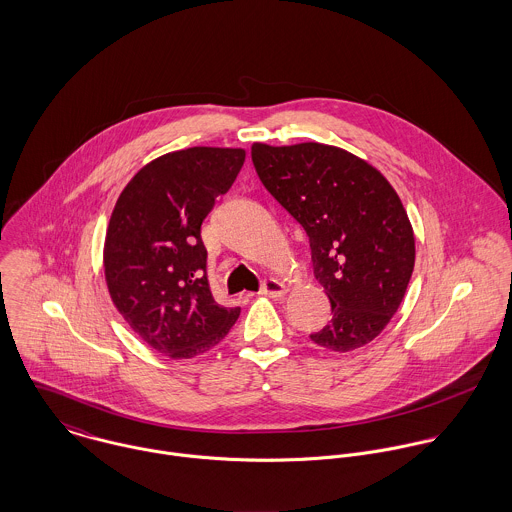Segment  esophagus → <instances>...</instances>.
I'll list each match as a JSON object with an SVG mask.
<instances>
[{"label":"esophagus","instance_id":"34e87169","mask_svg":"<svg viewBox=\"0 0 512 512\" xmlns=\"http://www.w3.org/2000/svg\"><path fill=\"white\" fill-rule=\"evenodd\" d=\"M286 292H288L286 286L280 280H274V278L264 280L262 288H260V293L268 295V297H282V295H286Z\"/></svg>","mask_w":512,"mask_h":512}]
</instances>
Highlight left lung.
Instances as JSON below:
<instances>
[{
	"label": "left lung",
	"mask_w": 512,
	"mask_h": 512,
	"mask_svg": "<svg viewBox=\"0 0 512 512\" xmlns=\"http://www.w3.org/2000/svg\"><path fill=\"white\" fill-rule=\"evenodd\" d=\"M268 193L309 236L333 319L309 339L347 353L388 325L412 278L414 232L392 185L357 155L323 144L252 146Z\"/></svg>",
	"instance_id": "obj_1"
}]
</instances>
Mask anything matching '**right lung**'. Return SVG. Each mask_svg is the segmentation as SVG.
<instances>
[{
	"label": "right lung",
	"mask_w": 512,
	"mask_h": 512,
	"mask_svg": "<svg viewBox=\"0 0 512 512\" xmlns=\"http://www.w3.org/2000/svg\"><path fill=\"white\" fill-rule=\"evenodd\" d=\"M244 149L189 147L157 157L122 191L106 232L114 305L147 345L171 359L217 347L240 307L217 303L201 224L234 183Z\"/></svg>",
	"instance_id": "add662e5"
}]
</instances>
